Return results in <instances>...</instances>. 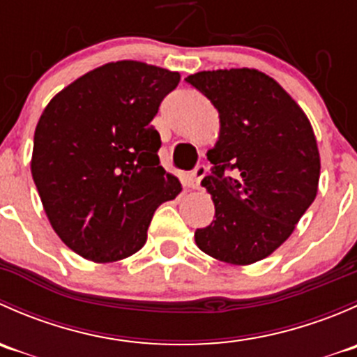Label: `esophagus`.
I'll return each mask as SVG.
<instances>
[{
    "instance_id": "1",
    "label": "esophagus",
    "mask_w": 357,
    "mask_h": 357,
    "mask_svg": "<svg viewBox=\"0 0 357 357\" xmlns=\"http://www.w3.org/2000/svg\"><path fill=\"white\" fill-rule=\"evenodd\" d=\"M205 172H207L205 165H197L195 171L190 172V174H188V188L199 190L200 188V183H202V178H204V176H205Z\"/></svg>"
}]
</instances>
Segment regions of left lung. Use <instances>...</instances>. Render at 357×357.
Wrapping results in <instances>:
<instances>
[{
  "instance_id": "left-lung-1",
  "label": "left lung",
  "mask_w": 357,
  "mask_h": 357,
  "mask_svg": "<svg viewBox=\"0 0 357 357\" xmlns=\"http://www.w3.org/2000/svg\"><path fill=\"white\" fill-rule=\"evenodd\" d=\"M219 112L207 152L214 221L195 231L202 252L247 266L268 257L295 229L318 193L319 152L311 122L289 93L255 68L188 75Z\"/></svg>"
}]
</instances>
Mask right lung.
Segmentation results:
<instances>
[{
    "mask_svg": "<svg viewBox=\"0 0 357 357\" xmlns=\"http://www.w3.org/2000/svg\"><path fill=\"white\" fill-rule=\"evenodd\" d=\"M179 74L135 60L105 63L53 96L34 132L31 172L66 245L115 262L146 242L153 212L181 192L158 160L150 122Z\"/></svg>",
    "mask_w": 357,
    "mask_h": 357,
    "instance_id": "1",
    "label": "right lung"
}]
</instances>
